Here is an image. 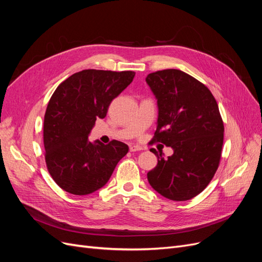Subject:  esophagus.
Listing matches in <instances>:
<instances>
[{
  "instance_id": "obj_1",
  "label": "esophagus",
  "mask_w": 262,
  "mask_h": 262,
  "mask_svg": "<svg viewBox=\"0 0 262 262\" xmlns=\"http://www.w3.org/2000/svg\"><path fill=\"white\" fill-rule=\"evenodd\" d=\"M144 149V147H142L140 145H131L130 146V152H138V150Z\"/></svg>"
}]
</instances>
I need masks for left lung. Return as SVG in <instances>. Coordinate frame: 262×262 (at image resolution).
Returning a JSON list of instances; mask_svg holds the SVG:
<instances>
[{
    "instance_id": "left-lung-1",
    "label": "left lung",
    "mask_w": 262,
    "mask_h": 262,
    "mask_svg": "<svg viewBox=\"0 0 262 262\" xmlns=\"http://www.w3.org/2000/svg\"><path fill=\"white\" fill-rule=\"evenodd\" d=\"M145 81L158 108L152 143L173 149L167 158L150 150L158 163L147 180L169 200H190L207 188L220 164L224 125L217 102L207 86L180 70L157 71Z\"/></svg>"
}]
</instances>
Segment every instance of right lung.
Instances as JSON below:
<instances>
[{"instance_id": "obj_1", "label": "right lung", "mask_w": 262, "mask_h": 262, "mask_svg": "<svg viewBox=\"0 0 262 262\" xmlns=\"http://www.w3.org/2000/svg\"><path fill=\"white\" fill-rule=\"evenodd\" d=\"M132 71L83 70L62 82L51 96L43 121L47 168L64 191L85 195L104 187L129 147L120 141L102 144L89 136L110 102L128 87Z\"/></svg>"}]
</instances>
